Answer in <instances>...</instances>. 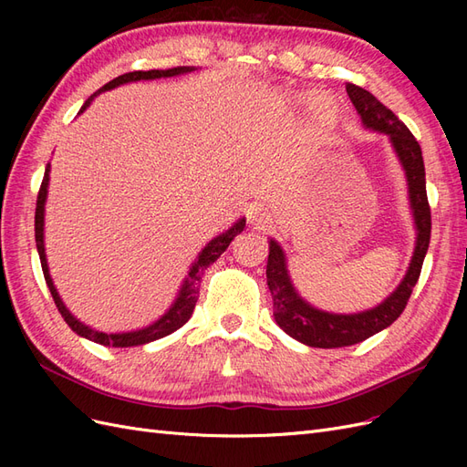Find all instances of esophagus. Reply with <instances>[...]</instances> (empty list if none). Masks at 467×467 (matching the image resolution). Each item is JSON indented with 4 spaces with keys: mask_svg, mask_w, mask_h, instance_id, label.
<instances>
[{
    "mask_svg": "<svg viewBox=\"0 0 467 467\" xmlns=\"http://www.w3.org/2000/svg\"><path fill=\"white\" fill-rule=\"evenodd\" d=\"M247 222L253 225L255 230H263L268 223V212L263 204H251L247 208Z\"/></svg>",
    "mask_w": 467,
    "mask_h": 467,
    "instance_id": "34e87169",
    "label": "esophagus"
}]
</instances>
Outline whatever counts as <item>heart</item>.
Returning <instances> with one entry per match:
<instances>
[{
  "instance_id": "heart-1",
  "label": "heart",
  "mask_w": 467,
  "mask_h": 467,
  "mask_svg": "<svg viewBox=\"0 0 467 467\" xmlns=\"http://www.w3.org/2000/svg\"><path fill=\"white\" fill-rule=\"evenodd\" d=\"M314 115H316L317 122L329 124L333 120V117H335L333 101H329L327 97H317L316 101H314Z\"/></svg>"
}]
</instances>
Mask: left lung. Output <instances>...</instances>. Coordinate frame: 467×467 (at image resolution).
Listing matches in <instances>:
<instances>
[{
  "mask_svg": "<svg viewBox=\"0 0 467 467\" xmlns=\"http://www.w3.org/2000/svg\"><path fill=\"white\" fill-rule=\"evenodd\" d=\"M347 93L366 129L389 136L393 150L405 169L409 201H411L417 228V245L411 265H409V271L398 290L368 312L343 316L321 312V309L304 302L292 286L285 251L280 249L275 239L268 242L266 285L273 296V309L278 327L296 341L317 348L357 345L378 331L389 327L403 314L409 298H411L431 244V206L427 199L425 163H422L419 142L407 126L386 105H381L370 91L355 86V83H347Z\"/></svg>",
  "mask_w": 467,
  "mask_h": 467,
  "instance_id": "obj_1",
  "label": "left lung"
}]
</instances>
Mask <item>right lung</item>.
I'll use <instances>...</instances> for the list:
<instances>
[{
    "label": "right lung",
    "mask_w": 467,
    "mask_h": 467,
    "mask_svg": "<svg viewBox=\"0 0 467 467\" xmlns=\"http://www.w3.org/2000/svg\"><path fill=\"white\" fill-rule=\"evenodd\" d=\"M194 67L191 66H179V67H171V69H150V72H129V74H122L119 78H115L112 81H109L107 86H103L97 93H93L86 103H83L81 110L83 112L89 103L93 101V97H97L101 91H109L117 86H122V83H129V81H140V79H160V78H173V76H181V74H189L192 72ZM50 173V163L47 165V171H45V179L40 182V191L36 196V212H35V239H36V249H38V257H40V265H42V273H45V280L48 285V290L54 298L56 307H58V312L62 314L64 321L72 327V331H76L79 337H86L93 343L99 345H105V347H138V345H146L151 341H158L161 337L171 335L173 331H177L179 327L185 325L191 316H192V309L196 306V300H199V288H201V278L204 275V268L208 265L214 263L222 253L228 249V245L232 244V239L242 234L245 228V218L237 220L232 228L220 234L218 237L212 239V242L201 251L199 259L194 261V265L191 266L189 276L182 282V288L179 290L177 300L173 302V306L167 309V312L151 325L144 329H138V331H129V333H103V331H95L88 325H83L79 319H76L72 314H69V309L64 306L62 298L58 296L54 288V282L50 278L48 273V265H47V253H45V204H47V192H48V177Z\"/></svg>",
    "instance_id": "obj_1"
}]
</instances>
